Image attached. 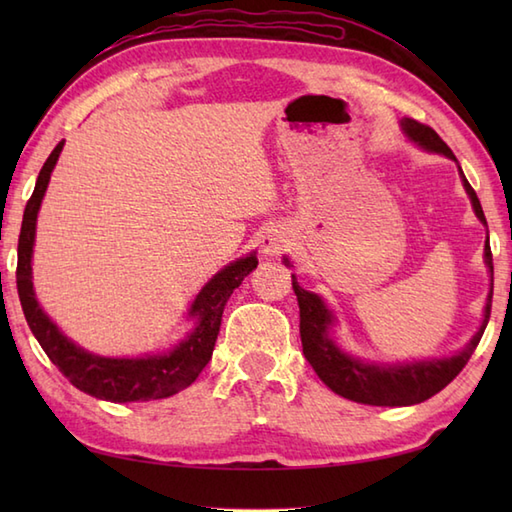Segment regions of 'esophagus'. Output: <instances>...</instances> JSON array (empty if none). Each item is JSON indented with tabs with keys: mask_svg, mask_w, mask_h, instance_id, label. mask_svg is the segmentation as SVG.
<instances>
[{
	"mask_svg": "<svg viewBox=\"0 0 512 512\" xmlns=\"http://www.w3.org/2000/svg\"><path fill=\"white\" fill-rule=\"evenodd\" d=\"M262 248L266 255H279L288 248V237L277 231V228H268L266 235L262 237Z\"/></svg>",
	"mask_w": 512,
	"mask_h": 512,
	"instance_id": "esophagus-1",
	"label": "esophagus"
}]
</instances>
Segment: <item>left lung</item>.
I'll use <instances>...</instances> for the list:
<instances>
[{"mask_svg": "<svg viewBox=\"0 0 512 512\" xmlns=\"http://www.w3.org/2000/svg\"><path fill=\"white\" fill-rule=\"evenodd\" d=\"M400 125L413 143H418L424 149L436 151V154H444L455 160L449 145L444 143V140L433 132L429 125H422L418 121H413V118H405ZM462 182L473 202L475 215L480 217V222L486 224L482 204L477 200V193L473 191L469 180L464 178V173H462ZM484 257L493 277V253H491V244H488V239L484 246ZM284 262L286 266H290L288 259H284ZM292 288H295V295L299 301V317H301L299 332H301L303 354H306L314 372H317V376L334 391V394L354 402H363V405H376V407L418 405V402L429 400L431 396H436L438 391L447 387L451 380L462 372L464 365L469 363L477 343H480L482 334L486 330V323L491 319V303H493V286H491L482 328L477 330L471 343L466 345L460 354H455L451 358H438V361H422V363H407V365H374V363L358 361V358H352L350 354L341 352L339 347L334 345V341L328 336L330 323H332L330 310L325 308L321 297L303 290L297 284L295 275H292Z\"/></svg>", "mask_w": 512, "mask_h": 512, "instance_id": "obj_1", "label": "left lung"}]
</instances>
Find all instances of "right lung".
I'll return each mask as SVG.
<instances>
[{
    "instance_id": "right-lung-1",
    "label": "right lung",
    "mask_w": 512,
    "mask_h": 512,
    "mask_svg": "<svg viewBox=\"0 0 512 512\" xmlns=\"http://www.w3.org/2000/svg\"><path fill=\"white\" fill-rule=\"evenodd\" d=\"M61 149L63 143L54 147L48 160L43 162L35 191L26 204L17 244V292L30 330L50 361L59 367V372L76 389L94 398L110 402H145L178 394V391L187 389L211 361L226 301L242 284L244 277L257 268V257L248 255L237 259L235 264L220 270L202 288L191 306V317H198V328L189 334V339L173 347L169 354L147 358H105L81 350L68 341V336H63L57 325L48 319V314L39 308L35 290H32L30 257L32 244H35L37 213Z\"/></svg>"
}]
</instances>
